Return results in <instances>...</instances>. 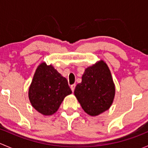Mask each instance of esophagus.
Returning <instances> with one entry per match:
<instances>
[{
  "instance_id": "obj_1",
  "label": "esophagus",
  "mask_w": 148,
  "mask_h": 148,
  "mask_svg": "<svg viewBox=\"0 0 148 148\" xmlns=\"http://www.w3.org/2000/svg\"><path fill=\"white\" fill-rule=\"evenodd\" d=\"M75 86H76L75 84H74L71 85V86H70V87H71V91H72V92H74V89H75Z\"/></svg>"
}]
</instances>
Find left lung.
Listing matches in <instances>:
<instances>
[{
	"label": "left lung",
	"instance_id": "1",
	"mask_svg": "<svg viewBox=\"0 0 148 148\" xmlns=\"http://www.w3.org/2000/svg\"><path fill=\"white\" fill-rule=\"evenodd\" d=\"M74 95L84 111L97 116L110 109L115 95V85L108 66L103 60L87 67Z\"/></svg>",
	"mask_w": 148,
	"mask_h": 148
}]
</instances>
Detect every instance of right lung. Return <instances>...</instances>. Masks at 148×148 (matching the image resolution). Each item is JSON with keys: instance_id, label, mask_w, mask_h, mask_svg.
Wrapping results in <instances>:
<instances>
[{"instance_id": "right-lung-1", "label": "right lung", "mask_w": 148, "mask_h": 148, "mask_svg": "<svg viewBox=\"0 0 148 148\" xmlns=\"http://www.w3.org/2000/svg\"><path fill=\"white\" fill-rule=\"evenodd\" d=\"M71 94L68 82L51 64L38 66L28 89L32 107L43 115L53 114L64 99Z\"/></svg>"}]
</instances>
